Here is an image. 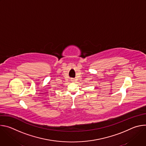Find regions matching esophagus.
Instances as JSON below:
<instances>
[{"mask_svg":"<svg viewBox=\"0 0 146 146\" xmlns=\"http://www.w3.org/2000/svg\"><path fill=\"white\" fill-rule=\"evenodd\" d=\"M71 81H74L75 80H74V79H71Z\"/></svg>","mask_w":146,"mask_h":146,"instance_id":"obj_1","label":"esophagus"}]
</instances>
